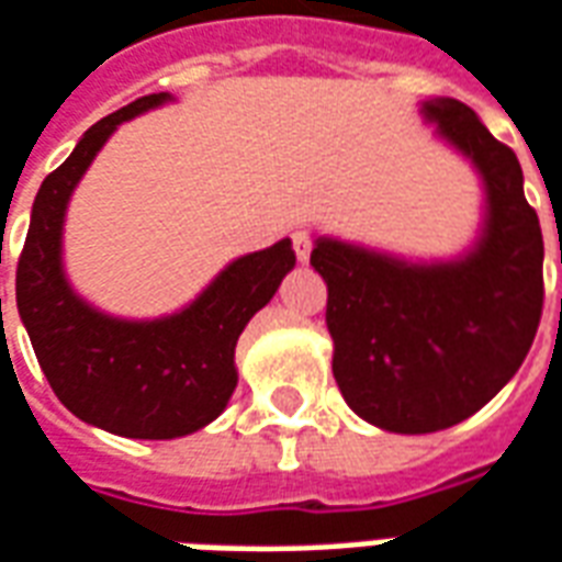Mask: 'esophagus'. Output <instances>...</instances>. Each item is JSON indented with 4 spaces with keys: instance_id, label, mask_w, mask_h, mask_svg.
I'll return each instance as SVG.
<instances>
[{
    "instance_id": "1",
    "label": "esophagus",
    "mask_w": 562,
    "mask_h": 562,
    "mask_svg": "<svg viewBox=\"0 0 562 562\" xmlns=\"http://www.w3.org/2000/svg\"><path fill=\"white\" fill-rule=\"evenodd\" d=\"M292 247H294V256L297 261H310V252H313V238L306 235V232H294L292 235Z\"/></svg>"
}]
</instances>
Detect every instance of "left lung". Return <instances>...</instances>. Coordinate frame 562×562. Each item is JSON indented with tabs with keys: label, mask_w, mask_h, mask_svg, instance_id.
Masks as SVG:
<instances>
[{
	"label": "left lung",
	"mask_w": 562,
	"mask_h": 562,
	"mask_svg": "<svg viewBox=\"0 0 562 562\" xmlns=\"http://www.w3.org/2000/svg\"><path fill=\"white\" fill-rule=\"evenodd\" d=\"M423 115L480 172L476 247L414 265L318 238L310 256L327 282L336 384L357 417L398 435L450 429L492 402L525 363L546 297L542 228L513 148L452 98L426 101Z\"/></svg>",
	"instance_id": "left-lung-1"
}]
</instances>
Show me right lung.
Masks as SVG:
<instances>
[{"mask_svg": "<svg viewBox=\"0 0 562 562\" xmlns=\"http://www.w3.org/2000/svg\"><path fill=\"white\" fill-rule=\"evenodd\" d=\"M169 98L145 94L82 133L37 190L16 261V310L53 393L70 414L122 438H181L217 419L238 384V336L294 268L285 238L235 259L190 306L154 322L103 315L70 289L61 228L74 187L119 124Z\"/></svg>", "mask_w": 562, "mask_h": 562, "instance_id": "obj_1", "label": "right lung"}]
</instances>
